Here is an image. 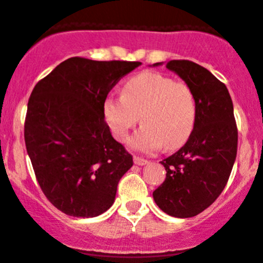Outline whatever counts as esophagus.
Wrapping results in <instances>:
<instances>
[{"mask_svg":"<svg viewBox=\"0 0 263 263\" xmlns=\"http://www.w3.org/2000/svg\"><path fill=\"white\" fill-rule=\"evenodd\" d=\"M134 162H135V164H137V165H145L149 163L146 159H144V158H140V157H134Z\"/></svg>","mask_w":263,"mask_h":263,"instance_id":"1","label":"esophagus"}]
</instances>
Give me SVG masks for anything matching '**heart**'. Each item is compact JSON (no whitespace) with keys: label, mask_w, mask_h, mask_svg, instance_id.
<instances>
[{"label":"heart","mask_w":263,"mask_h":263,"mask_svg":"<svg viewBox=\"0 0 263 263\" xmlns=\"http://www.w3.org/2000/svg\"><path fill=\"white\" fill-rule=\"evenodd\" d=\"M103 113L119 142L128 140L140 117L144 126L132 139V147L153 153L164 145L173 150L182 146L193 134L196 100L187 83L146 70L123 83L121 98L106 99Z\"/></svg>","instance_id":"heart-1"}]
</instances>
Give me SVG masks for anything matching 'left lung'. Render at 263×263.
I'll list each match as a JSON object with an SVG mask.
<instances>
[{
	"label": "left lung",
	"mask_w": 263,
	"mask_h": 263,
	"mask_svg": "<svg viewBox=\"0 0 263 263\" xmlns=\"http://www.w3.org/2000/svg\"><path fill=\"white\" fill-rule=\"evenodd\" d=\"M165 67L193 90L196 121L186 144L160 162L167 173L153 198L167 215L187 218L210 207L225 189L238 152V128L230 93L210 70L189 60H171Z\"/></svg>",
	"instance_id": "1"
}]
</instances>
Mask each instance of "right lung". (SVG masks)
I'll use <instances>...</instances> for the list:
<instances>
[{"instance_id": "obj_1", "label": "right lung", "mask_w": 263, "mask_h": 263, "mask_svg": "<svg viewBox=\"0 0 263 263\" xmlns=\"http://www.w3.org/2000/svg\"><path fill=\"white\" fill-rule=\"evenodd\" d=\"M140 61L70 58L33 88L24 140L35 178L59 211L96 217L113 205L132 155L113 139L103 105Z\"/></svg>"}]
</instances>
